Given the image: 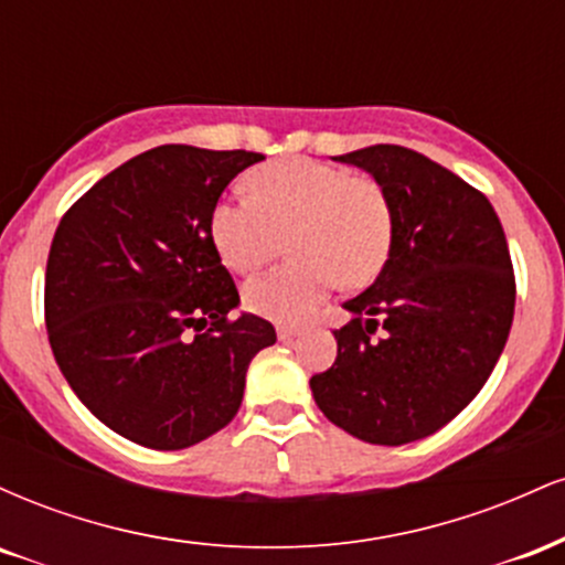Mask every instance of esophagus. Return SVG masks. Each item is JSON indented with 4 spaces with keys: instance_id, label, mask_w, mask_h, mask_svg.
I'll return each instance as SVG.
<instances>
[{
    "instance_id": "esophagus-1",
    "label": "esophagus",
    "mask_w": 565,
    "mask_h": 565,
    "mask_svg": "<svg viewBox=\"0 0 565 565\" xmlns=\"http://www.w3.org/2000/svg\"><path fill=\"white\" fill-rule=\"evenodd\" d=\"M297 334H300V329L297 327H278V340L281 342H291Z\"/></svg>"
}]
</instances>
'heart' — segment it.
<instances>
[{
	"label": "heart",
	"instance_id": "heart-1",
	"mask_svg": "<svg viewBox=\"0 0 565 565\" xmlns=\"http://www.w3.org/2000/svg\"><path fill=\"white\" fill-rule=\"evenodd\" d=\"M252 199H223L210 231L220 257L236 274H252L281 252L300 260L246 281L252 313L297 323L342 281H374L393 246V206L377 180L353 178L319 159H278L249 174Z\"/></svg>",
	"mask_w": 565,
	"mask_h": 565
}]
</instances>
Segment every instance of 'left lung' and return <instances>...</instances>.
Instances as JSON below:
<instances>
[{
  "label": "left lung",
  "mask_w": 565,
  "mask_h": 565,
  "mask_svg": "<svg viewBox=\"0 0 565 565\" xmlns=\"http://www.w3.org/2000/svg\"><path fill=\"white\" fill-rule=\"evenodd\" d=\"M361 167L393 206V246L374 284L342 308L332 369L310 377L329 423L380 446L451 423L494 372L515 276L494 206L481 191L404 146L334 157Z\"/></svg>",
  "instance_id": "1"
}]
</instances>
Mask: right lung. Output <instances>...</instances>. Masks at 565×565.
Listing matches in <instances>:
<instances>
[{
    "mask_svg": "<svg viewBox=\"0 0 565 565\" xmlns=\"http://www.w3.org/2000/svg\"><path fill=\"white\" fill-rule=\"evenodd\" d=\"M252 151L159 146L97 180L63 215L44 321L63 377L114 433L174 451L236 417L246 369L276 329L242 313L212 242L217 199Z\"/></svg>",
    "mask_w": 565,
    "mask_h": 565,
    "instance_id": "right-lung-1",
    "label": "right lung"
}]
</instances>
